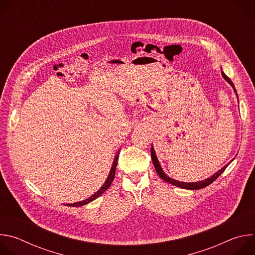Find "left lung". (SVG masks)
<instances>
[{"label":"left lung","mask_w":255,"mask_h":255,"mask_svg":"<svg viewBox=\"0 0 255 255\" xmlns=\"http://www.w3.org/2000/svg\"><path fill=\"white\" fill-rule=\"evenodd\" d=\"M221 72H222V77L230 84V86L233 88V90H234L236 96H238V95H237V92H236V89H235V87H234L232 81L224 74L223 71H221ZM237 98H238V97H237ZM151 159H152V162H153V164H154L155 170H156V172L158 173V175L160 176V178H162L164 181H166V183L171 184V185H173V186L179 187V188H181V189H186V190H193V191H194V190H200V189L206 188V187H208L209 185H211L216 178L219 177V176L224 172V170L227 168V166L229 165V163L232 161V160H231L228 164H226L225 166H223L220 170H218L216 173H214V174H213L212 176H210L209 178H206V179L200 180V181H196V183H183V181H178V180H175V179L170 178L168 175H166V174L164 173V171L162 170V168H161V166H160V164H159V161H158V159H157V157H156V154H155V151H154L153 146H151Z\"/></svg>","instance_id":"1"}]
</instances>
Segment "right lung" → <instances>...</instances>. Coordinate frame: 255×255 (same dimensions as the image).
Segmentation results:
<instances>
[{
	"label": "right lung",
	"mask_w": 255,
	"mask_h": 255,
	"mask_svg": "<svg viewBox=\"0 0 255 255\" xmlns=\"http://www.w3.org/2000/svg\"><path fill=\"white\" fill-rule=\"evenodd\" d=\"M119 153H120V151L117 152V154H116V156H115V158H114V161H113V164H112L110 173H109V175H108V177H107V179H106V181H105V184L102 186V188H101L97 193H95L93 196H91L90 198H88V199H86V200H84V201H81V202H79V203H74V204H67L66 206L80 207V206L87 205V204H89L90 202L96 200V199H97L98 197H100L105 191H107L109 188H110V186H111V184H112V181H113V179H114V177H115V172H116V166H117V163H118Z\"/></svg>",
	"instance_id": "add662e5"
}]
</instances>
